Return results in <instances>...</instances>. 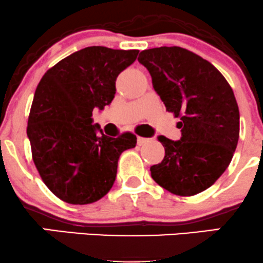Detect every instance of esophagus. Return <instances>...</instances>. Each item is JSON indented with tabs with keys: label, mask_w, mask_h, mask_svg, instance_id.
<instances>
[{
	"label": "esophagus",
	"mask_w": 263,
	"mask_h": 263,
	"mask_svg": "<svg viewBox=\"0 0 263 263\" xmlns=\"http://www.w3.org/2000/svg\"><path fill=\"white\" fill-rule=\"evenodd\" d=\"M149 142V138H146V137H137V144L138 146H143V144L148 143Z\"/></svg>",
	"instance_id": "34e87169"
}]
</instances>
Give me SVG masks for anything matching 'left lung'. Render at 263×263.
<instances>
[{"mask_svg":"<svg viewBox=\"0 0 263 263\" xmlns=\"http://www.w3.org/2000/svg\"><path fill=\"white\" fill-rule=\"evenodd\" d=\"M138 62L182 128L178 141L158 137L165 155L151 176L176 195L204 192L229 167L237 146L240 112L231 86L211 63L180 47L143 50Z\"/></svg>","mask_w":263,"mask_h":263,"instance_id":"8db88e82","label":"left lung"}]
</instances>
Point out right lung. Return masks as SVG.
Segmentation results:
<instances>
[{
  "label": "right lung",
  "mask_w": 263,
  "mask_h": 263,
  "mask_svg": "<svg viewBox=\"0 0 263 263\" xmlns=\"http://www.w3.org/2000/svg\"><path fill=\"white\" fill-rule=\"evenodd\" d=\"M138 52L84 48L57 63L39 81L27 136L39 176L65 203L90 204L106 195L120 156L137 143L129 132L116 138L102 134L92 125V110L111 104L116 78Z\"/></svg>",
  "instance_id": "add662e5"
}]
</instances>
